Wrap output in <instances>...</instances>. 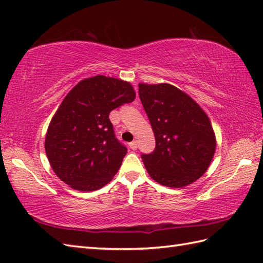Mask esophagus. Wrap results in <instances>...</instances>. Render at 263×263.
Wrapping results in <instances>:
<instances>
[{"mask_svg":"<svg viewBox=\"0 0 263 263\" xmlns=\"http://www.w3.org/2000/svg\"><path fill=\"white\" fill-rule=\"evenodd\" d=\"M128 146H130V148L132 150H136L138 148V142L137 141H132L130 144H128Z\"/></svg>","mask_w":263,"mask_h":263,"instance_id":"esophagus-1","label":"esophagus"}]
</instances>
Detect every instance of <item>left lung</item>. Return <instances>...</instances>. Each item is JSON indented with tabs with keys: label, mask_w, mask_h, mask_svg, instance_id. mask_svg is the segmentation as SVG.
<instances>
[{
	"label": "left lung",
	"mask_w": 263,
	"mask_h": 263,
	"mask_svg": "<svg viewBox=\"0 0 263 263\" xmlns=\"http://www.w3.org/2000/svg\"><path fill=\"white\" fill-rule=\"evenodd\" d=\"M139 97L156 139L154 152L141 155L149 175L161 185L176 189L197 181L216 150L209 117L189 95L170 83H140Z\"/></svg>",
	"instance_id": "8db88e82"
}]
</instances>
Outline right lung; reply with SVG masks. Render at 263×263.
Listing matches in <instances>:
<instances>
[{
    "label": "right lung",
    "instance_id": "add662e5",
    "mask_svg": "<svg viewBox=\"0 0 263 263\" xmlns=\"http://www.w3.org/2000/svg\"><path fill=\"white\" fill-rule=\"evenodd\" d=\"M135 98L130 83L105 76L82 80L66 95L45 138L48 161L61 180L88 192L113 178L127 149L116 139L108 116Z\"/></svg>",
    "mask_w": 263,
    "mask_h": 263
}]
</instances>
